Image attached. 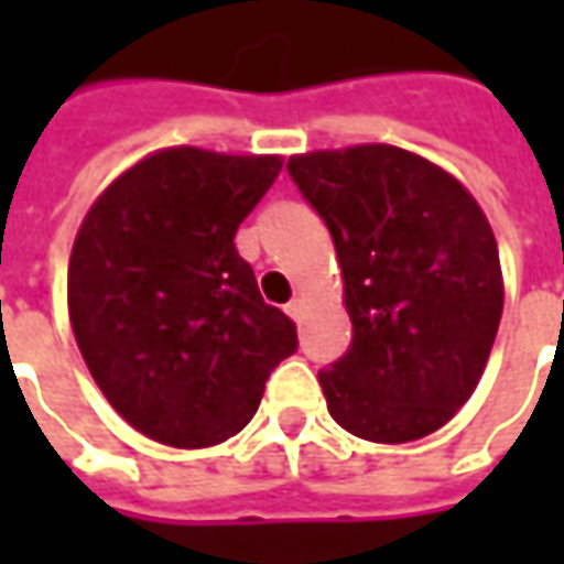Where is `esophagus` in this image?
<instances>
[{
	"instance_id": "obj_1",
	"label": "esophagus",
	"mask_w": 564,
	"mask_h": 564,
	"mask_svg": "<svg viewBox=\"0 0 564 564\" xmlns=\"http://www.w3.org/2000/svg\"><path fill=\"white\" fill-rule=\"evenodd\" d=\"M304 307H307V301L297 294V297H292V301H289V307H285V311H289V316H292V319H301V316H304Z\"/></svg>"
}]
</instances>
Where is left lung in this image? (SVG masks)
I'll return each instance as SVG.
<instances>
[{
	"mask_svg": "<svg viewBox=\"0 0 564 564\" xmlns=\"http://www.w3.org/2000/svg\"><path fill=\"white\" fill-rule=\"evenodd\" d=\"M333 235L351 348L319 370L338 426L414 443L458 414L502 319V267L487 213L452 172L392 143L289 160Z\"/></svg>",
	"mask_w": 564,
	"mask_h": 564,
	"instance_id": "8db88e82",
	"label": "left lung"
}]
</instances>
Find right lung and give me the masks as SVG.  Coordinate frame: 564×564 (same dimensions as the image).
Instances as JSON below:
<instances>
[{
    "mask_svg": "<svg viewBox=\"0 0 564 564\" xmlns=\"http://www.w3.org/2000/svg\"><path fill=\"white\" fill-rule=\"evenodd\" d=\"M282 172L275 153L165 147L90 204L68 260V316L106 401L138 433L206 448L257 414L297 329L263 304L235 231Z\"/></svg>",
    "mask_w": 564,
    "mask_h": 564,
    "instance_id": "right-lung-1",
    "label": "right lung"
}]
</instances>
